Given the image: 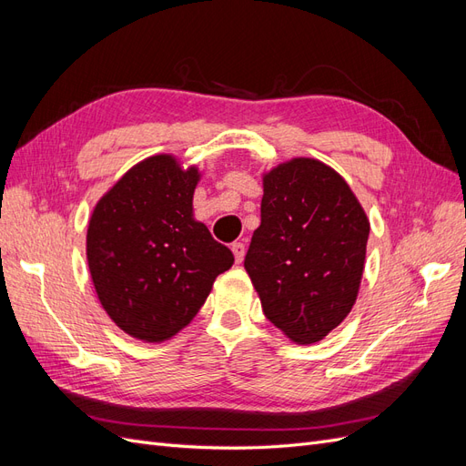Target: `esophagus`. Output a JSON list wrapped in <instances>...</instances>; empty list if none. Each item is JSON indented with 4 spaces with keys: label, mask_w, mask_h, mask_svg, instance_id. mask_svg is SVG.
Listing matches in <instances>:
<instances>
[{
    "label": "esophagus",
    "mask_w": 466,
    "mask_h": 466,
    "mask_svg": "<svg viewBox=\"0 0 466 466\" xmlns=\"http://www.w3.org/2000/svg\"><path fill=\"white\" fill-rule=\"evenodd\" d=\"M231 250H233L237 264H241L243 258H245V243H233V245H231Z\"/></svg>",
    "instance_id": "1"
}]
</instances>
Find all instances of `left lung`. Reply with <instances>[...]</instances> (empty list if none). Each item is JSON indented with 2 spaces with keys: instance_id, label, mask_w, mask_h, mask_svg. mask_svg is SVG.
Returning <instances> with one entry per match:
<instances>
[{
  "instance_id": "1",
  "label": "left lung",
  "mask_w": 466,
  "mask_h": 466,
  "mask_svg": "<svg viewBox=\"0 0 466 466\" xmlns=\"http://www.w3.org/2000/svg\"><path fill=\"white\" fill-rule=\"evenodd\" d=\"M368 237V216L334 168L299 157L264 175L245 268L268 320L293 342L322 340L356 303Z\"/></svg>"
}]
</instances>
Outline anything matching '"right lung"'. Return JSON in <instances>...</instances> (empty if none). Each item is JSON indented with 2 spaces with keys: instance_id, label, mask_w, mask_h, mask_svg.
Returning a JSON list of instances; mask_svg holds the SVG:
<instances>
[{
  "instance_id": "obj_1",
  "label": "right lung",
  "mask_w": 466,
  "mask_h": 466,
  "mask_svg": "<svg viewBox=\"0 0 466 466\" xmlns=\"http://www.w3.org/2000/svg\"><path fill=\"white\" fill-rule=\"evenodd\" d=\"M198 168L171 155L132 167L101 200L87 229L98 301L134 338L163 342L200 311L233 252L192 218Z\"/></svg>"
}]
</instances>
